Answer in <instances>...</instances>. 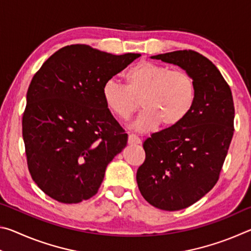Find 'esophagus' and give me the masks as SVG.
<instances>
[{"label": "esophagus", "instance_id": "1", "mask_svg": "<svg viewBox=\"0 0 251 251\" xmlns=\"http://www.w3.org/2000/svg\"><path fill=\"white\" fill-rule=\"evenodd\" d=\"M128 143L129 144H141L142 138L138 137L136 134H129L128 135Z\"/></svg>", "mask_w": 251, "mask_h": 251}]
</instances>
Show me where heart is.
Instances as JSON below:
<instances>
[{
    "label": "heart",
    "mask_w": 251,
    "mask_h": 251,
    "mask_svg": "<svg viewBox=\"0 0 251 251\" xmlns=\"http://www.w3.org/2000/svg\"><path fill=\"white\" fill-rule=\"evenodd\" d=\"M127 85L110 77L103 85V97L110 112L129 120L141 106L135 128L147 131L161 122L165 126L180 123L196 100V82L188 72L172 70L151 61L138 62L126 73Z\"/></svg>",
    "instance_id": "b5f03b06"
}]
</instances>
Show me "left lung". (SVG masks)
Returning <instances> with one entry per match:
<instances>
[{"instance_id": "obj_1", "label": "left lung", "mask_w": 251, "mask_h": 251, "mask_svg": "<svg viewBox=\"0 0 251 251\" xmlns=\"http://www.w3.org/2000/svg\"><path fill=\"white\" fill-rule=\"evenodd\" d=\"M151 58L180 66L196 82L193 109L144 142L145 161L136 175L151 206L175 211L192 206L217 184L235 130V106L228 83L201 54L184 50Z\"/></svg>"}]
</instances>
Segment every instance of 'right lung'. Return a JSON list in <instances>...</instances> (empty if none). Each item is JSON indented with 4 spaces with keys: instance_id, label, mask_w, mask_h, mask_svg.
Wrapping results in <instances>:
<instances>
[{
    "instance_id": "add662e5",
    "label": "right lung",
    "mask_w": 251,
    "mask_h": 251,
    "mask_svg": "<svg viewBox=\"0 0 251 251\" xmlns=\"http://www.w3.org/2000/svg\"><path fill=\"white\" fill-rule=\"evenodd\" d=\"M139 56L67 45L33 76L22 118L25 154L32 179L50 198L77 203L99 192L128 137L105 103L103 85Z\"/></svg>"
}]
</instances>
